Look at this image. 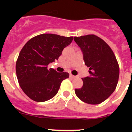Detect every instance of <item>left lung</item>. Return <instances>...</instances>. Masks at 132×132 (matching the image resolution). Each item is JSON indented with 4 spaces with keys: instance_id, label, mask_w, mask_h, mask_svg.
<instances>
[{
    "instance_id": "left-lung-1",
    "label": "left lung",
    "mask_w": 132,
    "mask_h": 132,
    "mask_svg": "<svg viewBox=\"0 0 132 132\" xmlns=\"http://www.w3.org/2000/svg\"><path fill=\"white\" fill-rule=\"evenodd\" d=\"M73 38L55 34H41L29 40L20 52L15 70L23 92L31 99L44 102L53 98L62 81L69 77L62 68H51L50 64L62 55Z\"/></svg>"
}]
</instances>
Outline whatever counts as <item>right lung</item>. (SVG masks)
Returning <instances> with one entry per match:
<instances>
[{
	"mask_svg": "<svg viewBox=\"0 0 132 132\" xmlns=\"http://www.w3.org/2000/svg\"><path fill=\"white\" fill-rule=\"evenodd\" d=\"M83 53L89 75L82 78L83 86L75 89L78 98L88 104L96 105L105 101L116 89L119 67L112 50L94 35L74 38Z\"/></svg>",
	"mask_w": 132,
	"mask_h": 132,
	"instance_id": "obj_1",
	"label": "right lung"
}]
</instances>
